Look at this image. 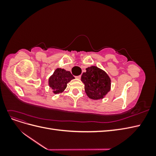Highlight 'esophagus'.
<instances>
[{
	"label": "esophagus",
	"mask_w": 156,
	"mask_h": 156,
	"mask_svg": "<svg viewBox=\"0 0 156 156\" xmlns=\"http://www.w3.org/2000/svg\"><path fill=\"white\" fill-rule=\"evenodd\" d=\"M81 75H78V76H76V78L78 79H81Z\"/></svg>",
	"instance_id": "34e87169"
}]
</instances>
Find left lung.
Masks as SVG:
<instances>
[{
	"label": "left lung",
	"mask_w": 156,
	"mask_h": 156,
	"mask_svg": "<svg viewBox=\"0 0 156 156\" xmlns=\"http://www.w3.org/2000/svg\"><path fill=\"white\" fill-rule=\"evenodd\" d=\"M86 70L82 74L81 81L87 96L94 100L104 98L111 90V78L104 70L96 66L88 67Z\"/></svg>",
	"instance_id": "obj_1"
}]
</instances>
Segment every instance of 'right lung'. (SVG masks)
I'll list each match as a JSON object with an SVG mask.
<instances>
[{
	"label": "right lung",
	"instance_id": "add662e5",
	"mask_svg": "<svg viewBox=\"0 0 156 156\" xmlns=\"http://www.w3.org/2000/svg\"><path fill=\"white\" fill-rule=\"evenodd\" d=\"M75 77L70 73L62 68H56L48 79V85L55 94H62L67 87V84Z\"/></svg>",
	"mask_w": 156,
	"mask_h": 156
}]
</instances>
